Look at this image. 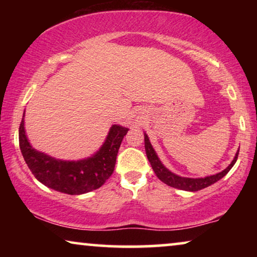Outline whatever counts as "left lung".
<instances>
[{
  "label": "left lung",
  "mask_w": 257,
  "mask_h": 257,
  "mask_svg": "<svg viewBox=\"0 0 257 257\" xmlns=\"http://www.w3.org/2000/svg\"><path fill=\"white\" fill-rule=\"evenodd\" d=\"M145 150H146L147 159H149V161L151 163V166H152L154 173H156L157 177L159 178L161 181L165 182V184L168 186H171V187L182 189V191H189V192L200 191V189L208 187V186L213 185L214 182L219 181L221 178H223L224 175L230 171V168L234 166L235 163H236L237 157H238V152H237L229 166H228L226 170L220 172V173L210 175V177H206V178L192 179V178L178 177V175L172 173L171 171H168L167 168L161 164L159 158H158V156L156 154V151L153 150L152 145H151L149 137L146 135H145Z\"/></svg>",
  "instance_id": "1"
}]
</instances>
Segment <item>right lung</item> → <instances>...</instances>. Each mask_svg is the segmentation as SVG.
<instances>
[{
    "label": "right lung",
    "instance_id": "1",
    "mask_svg": "<svg viewBox=\"0 0 257 257\" xmlns=\"http://www.w3.org/2000/svg\"><path fill=\"white\" fill-rule=\"evenodd\" d=\"M24 117V115H23ZM128 128L113 125L101 149L89 159L63 161L34 150L24 131V118L20 124V149L26 163L42 184L55 191L79 195L99 188L113 173L118 150Z\"/></svg>",
    "mask_w": 257,
    "mask_h": 257
}]
</instances>
